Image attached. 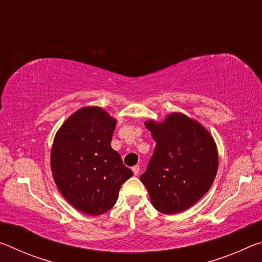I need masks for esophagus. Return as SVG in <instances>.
<instances>
[{
    "label": "esophagus",
    "instance_id": "1",
    "mask_svg": "<svg viewBox=\"0 0 262 262\" xmlns=\"http://www.w3.org/2000/svg\"><path fill=\"white\" fill-rule=\"evenodd\" d=\"M132 170H133V172H134V174H135V176H137V174H139V172H140V166H139V165L133 166V167H132Z\"/></svg>",
    "mask_w": 262,
    "mask_h": 262
}]
</instances>
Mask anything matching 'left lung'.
I'll list each match as a JSON object with an SVG mask.
<instances>
[{
  "mask_svg": "<svg viewBox=\"0 0 262 262\" xmlns=\"http://www.w3.org/2000/svg\"><path fill=\"white\" fill-rule=\"evenodd\" d=\"M145 127L156 147L140 180L152 206L163 214H177L192 207L214 183L219 154L212 136L198 121L183 113H171L163 122Z\"/></svg>",
  "mask_w": 262,
  "mask_h": 262,
  "instance_id": "1",
  "label": "left lung"
}]
</instances>
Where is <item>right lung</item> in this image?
I'll use <instances>...</instances> for the list:
<instances>
[{"label":"right lung","mask_w":262,"mask_h":262,"mask_svg":"<svg viewBox=\"0 0 262 262\" xmlns=\"http://www.w3.org/2000/svg\"><path fill=\"white\" fill-rule=\"evenodd\" d=\"M117 120L98 106L79 108L57 130L51 151L53 178L75 209L98 216L117 202L133 176L111 147Z\"/></svg>","instance_id":"1"}]
</instances>
